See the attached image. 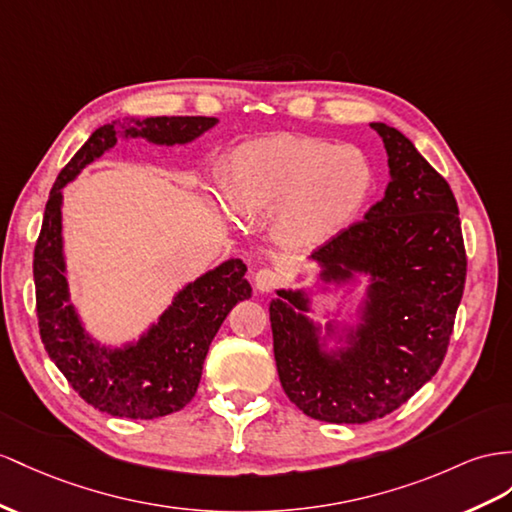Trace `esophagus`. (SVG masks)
<instances>
[{
    "instance_id": "34e87169",
    "label": "esophagus",
    "mask_w": 512,
    "mask_h": 512,
    "mask_svg": "<svg viewBox=\"0 0 512 512\" xmlns=\"http://www.w3.org/2000/svg\"><path fill=\"white\" fill-rule=\"evenodd\" d=\"M281 285V274L272 268H261L255 272V287L259 292H272Z\"/></svg>"
}]
</instances>
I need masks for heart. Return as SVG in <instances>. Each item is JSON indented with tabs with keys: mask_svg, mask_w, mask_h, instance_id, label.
<instances>
[{
	"mask_svg": "<svg viewBox=\"0 0 512 512\" xmlns=\"http://www.w3.org/2000/svg\"><path fill=\"white\" fill-rule=\"evenodd\" d=\"M220 186L240 220L272 216L283 244L311 248L357 218L374 188V168L355 144L277 134L233 149Z\"/></svg>",
	"mask_w": 512,
	"mask_h": 512,
	"instance_id": "b5f03b06",
	"label": "heart"
}]
</instances>
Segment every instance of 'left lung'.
Wrapping results in <instances>:
<instances>
[{"label": "left lung", "instance_id": "8db88e82", "mask_svg": "<svg viewBox=\"0 0 512 512\" xmlns=\"http://www.w3.org/2000/svg\"><path fill=\"white\" fill-rule=\"evenodd\" d=\"M383 138L391 181L363 220L311 253L324 283L368 274L361 322L326 350L307 318L309 294L277 290L270 303L279 381L300 411L329 424L385 417L437 374L461 305L467 257L454 194L396 127ZM326 333H335L326 324Z\"/></svg>", "mask_w": 512, "mask_h": 512}]
</instances>
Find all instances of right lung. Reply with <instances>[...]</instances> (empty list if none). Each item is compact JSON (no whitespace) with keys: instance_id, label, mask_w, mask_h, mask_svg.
Wrapping results in <instances>:
<instances>
[{"instance_id":"right-lung-1","label":"right lung","mask_w":512,"mask_h":512,"mask_svg":"<svg viewBox=\"0 0 512 512\" xmlns=\"http://www.w3.org/2000/svg\"><path fill=\"white\" fill-rule=\"evenodd\" d=\"M218 123L214 116H151L112 121L93 131L62 168L45 205L34 248L36 316L49 359L101 413L127 419H155L181 411L201 383L209 344L229 311L251 298L242 259H229L188 283L160 320L138 342L110 348L95 342L71 303L62 251V188L84 166L112 149L119 136L153 144H188Z\"/></svg>"}]
</instances>
